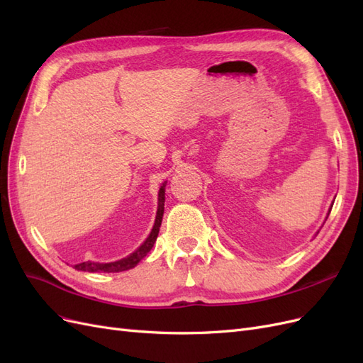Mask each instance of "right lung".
Returning a JSON list of instances; mask_svg holds the SVG:
<instances>
[{"mask_svg":"<svg viewBox=\"0 0 363 363\" xmlns=\"http://www.w3.org/2000/svg\"><path fill=\"white\" fill-rule=\"evenodd\" d=\"M163 206H164V184L159 191V207H157V216H156V223L155 227H152L150 236L147 238V240L142 244L133 255H130L128 257L118 260L113 263H94V262H83L79 263V265H74L75 269L79 271H87V272H121V271H127L135 268L138 263L144 259L150 250L155 245L157 235H159V228L162 224V218H163Z\"/></svg>","mask_w":363,"mask_h":363,"instance_id":"right-lung-1","label":"right lung"}]
</instances>
